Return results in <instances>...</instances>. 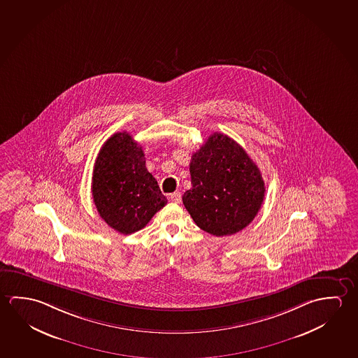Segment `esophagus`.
Instances as JSON below:
<instances>
[{
  "instance_id": "1",
  "label": "esophagus",
  "mask_w": 358,
  "mask_h": 358,
  "mask_svg": "<svg viewBox=\"0 0 358 358\" xmlns=\"http://www.w3.org/2000/svg\"><path fill=\"white\" fill-rule=\"evenodd\" d=\"M169 199H170L172 202H175V203H180V202H181L182 196L180 192H173V194H171L170 196H169Z\"/></svg>"
}]
</instances>
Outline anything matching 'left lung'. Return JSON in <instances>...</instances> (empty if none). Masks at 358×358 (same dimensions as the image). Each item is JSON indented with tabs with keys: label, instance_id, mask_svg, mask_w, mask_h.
Masks as SVG:
<instances>
[{
	"label": "left lung",
	"instance_id": "left-lung-1",
	"mask_svg": "<svg viewBox=\"0 0 358 358\" xmlns=\"http://www.w3.org/2000/svg\"><path fill=\"white\" fill-rule=\"evenodd\" d=\"M192 188L183 205L199 229L229 236L245 229L264 199V182L257 164L229 136L215 132L189 164Z\"/></svg>",
	"mask_w": 358,
	"mask_h": 358
}]
</instances>
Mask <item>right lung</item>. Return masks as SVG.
Wrapping results in <instances>:
<instances>
[{"instance_id": "obj_1", "label": "right lung", "mask_w": 358, "mask_h": 358, "mask_svg": "<svg viewBox=\"0 0 358 358\" xmlns=\"http://www.w3.org/2000/svg\"><path fill=\"white\" fill-rule=\"evenodd\" d=\"M92 197L102 220L123 235L143 229L167 203L147 171L142 147L127 132L111 136L101 148L94 162Z\"/></svg>"}]
</instances>
